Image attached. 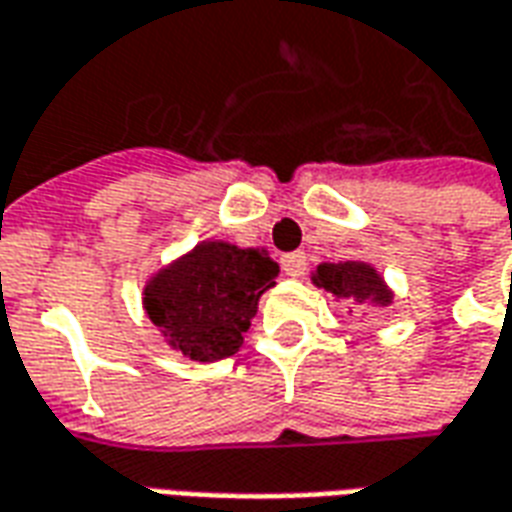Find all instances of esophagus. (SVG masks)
<instances>
[{
  "mask_svg": "<svg viewBox=\"0 0 512 512\" xmlns=\"http://www.w3.org/2000/svg\"><path fill=\"white\" fill-rule=\"evenodd\" d=\"M283 264V272L289 275V278H302L305 275V270H308V256L305 253H286L281 259Z\"/></svg>",
  "mask_w": 512,
  "mask_h": 512,
  "instance_id": "34e87169",
  "label": "esophagus"
}]
</instances>
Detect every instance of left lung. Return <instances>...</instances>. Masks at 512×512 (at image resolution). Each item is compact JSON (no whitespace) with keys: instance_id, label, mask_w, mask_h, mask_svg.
<instances>
[{"instance_id":"8db88e82","label":"left lung","mask_w":512,"mask_h":512,"mask_svg":"<svg viewBox=\"0 0 512 512\" xmlns=\"http://www.w3.org/2000/svg\"><path fill=\"white\" fill-rule=\"evenodd\" d=\"M313 281H316V286H324V292L335 294L341 300L376 302V305L390 302V292L384 289L382 278L376 275L374 267H368L363 261L319 264Z\"/></svg>"}]
</instances>
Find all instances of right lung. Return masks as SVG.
<instances>
[{
	"label": "right lung",
	"mask_w": 512,
	"mask_h": 512,
	"mask_svg": "<svg viewBox=\"0 0 512 512\" xmlns=\"http://www.w3.org/2000/svg\"><path fill=\"white\" fill-rule=\"evenodd\" d=\"M278 272V261L259 248L204 242L152 278L144 305L174 349L212 363L240 349L259 297L275 286Z\"/></svg>",
	"instance_id": "right-lung-1"
}]
</instances>
